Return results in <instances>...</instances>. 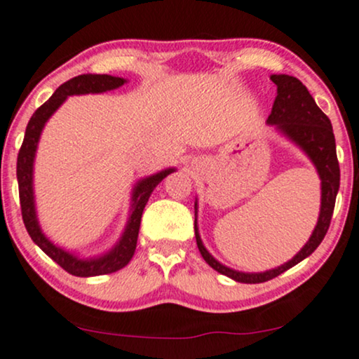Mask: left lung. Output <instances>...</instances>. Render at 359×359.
Returning <instances> with one entry per match:
<instances>
[{
	"label": "left lung",
	"mask_w": 359,
	"mask_h": 359,
	"mask_svg": "<svg viewBox=\"0 0 359 359\" xmlns=\"http://www.w3.org/2000/svg\"><path fill=\"white\" fill-rule=\"evenodd\" d=\"M270 79L276 84V97L271 107V114L266 119V124L273 126L281 135L292 140L306 154L313 162L321 180V205L320 215L311 237L303 245L300 252L283 265L276 269L260 271V273H245L233 269H229L224 263L215 260L210 252L203 245L197 226V202H195V240L201 255L208 265L219 273L229 276L240 283H263L275 276H278L292 269V266L305 260L318 248L321 240L325 238L333 215L337 194L339 190V164L337 157V144H334L333 127L328 116L316 106L315 99L302 84L300 79L288 74H271Z\"/></svg>",
	"instance_id": "left-lung-1"
}]
</instances>
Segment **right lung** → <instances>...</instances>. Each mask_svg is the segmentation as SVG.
<instances>
[{
  "label": "right lung",
  "instance_id": "add662e5",
  "mask_svg": "<svg viewBox=\"0 0 359 359\" xmlns=\"http://www.w3.org/2000/svg\"><path fill=\"white\" fill-rule=\"evenodd\" d=\"M127 79L116 78V76L109 74H81L78 78H72L67 83L61 84L56 89V93L48 99L36 112L31 116L26 127L25 140L18 154V164H16V177L18 185H20V202H21V213L22 222H25L26 230H28L29 237L33 242L51 257L54 262L57 263L61 269H65L67 273L74 276H97V275H107L112 271H117L124 269L127 263L130 262L135 245H137L139 237V226L140 219H142L144 207L157 187L167 175L175 172L174 167L157 172V174L144 177L140 179L133 189V197H130V213L127 219L126 229L122 232L119 242H117L111 250L102 253L99 257L83 258L74 255V253L65 250V248L57 247L53 243L46 235L41 230L38 222V213H36V203H34V187H33V172H34V157L36 151H38V142L43 133L44 126L49 121L54 112L61 107V104L66 101L69 96H81V94H101L107 93V90H114L121 86H124Z\"/></svg>",
  "mask_w": 359,
  "mask_h": 359
}]
</instances>
